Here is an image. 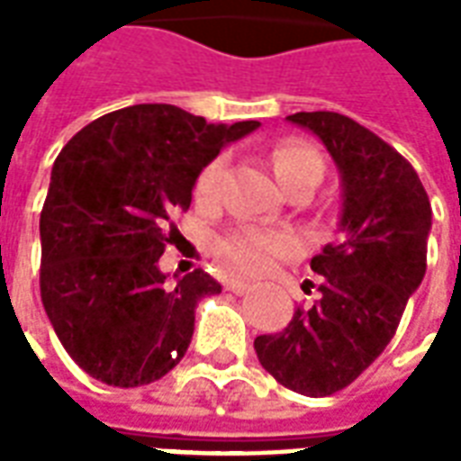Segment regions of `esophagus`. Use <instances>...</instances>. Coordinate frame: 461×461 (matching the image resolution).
<instances>
[{"instance_id": "obj_1", "label": "esophagus", "mask_w": 461, "mask_h": 461, "mask_svg": "<svg viewBox=\"0 0 461 461\" xmlns=\"http://www.w3.org/2000/svg\"><path fill=\"white\" fill-rule=\"evenodd\" d=\"M251 289V284H247V281L241 279H231L227 281V291H231V294H237V296H241V294H247V291Z\"/></svg>"}]
</instances>
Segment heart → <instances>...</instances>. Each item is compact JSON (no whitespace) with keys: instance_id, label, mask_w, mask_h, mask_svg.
Wrapping results in <instances>:
<instances>
[{"instance_id":"obj_1","label":"heart","mask_w":461,"mask_h":461,"mask_svg":"<svg viewBox=\"0 0 461 461\" xmlns=\"http://www.w3.org/2000/svg\"><path fill=\"white\" fill-rule=\"evenodd\" d=\"M271 165L279 182L286 187L291 182L313 177L321 180L323 175V158L316 148H311L301 140H281L271 150ZM227 160L214 158L204 165V170L197 177L194 192L200 200H214L220 192L221 175H224ZM299 249V240L284 230H267V227H241L220 240L221 261L231 269L247 271V274H259L274 267V261L289 257Z\"/></svg>"}]
</instances>
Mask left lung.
<instances>
[{
  "instance_id": "8db88e82",
  "label": "left lung",
  "mask_w": 461,
  "mask_h": 461,
  "mask_svg": "<svg viewBox=\"0 0 461 461\" xmlns=\"http://www.w3.org/2000/svg\"><path fill=\"white\" fill-rule=\"evenodd\" d=\"M286 121L313 132L339 167V240L311 259L321 299L296 309L281 333L257 336L254 350L284 387L326 397L350 385L395 336L425 279L432 207L415 167L353 118L316 111Z\"/></svg>"
}]
</instances>
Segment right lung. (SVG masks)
I'll use <instances>...</instances> for the list:
<instances>
[{"label": "right lung", "instance_id": "obj_1", "mask_svg": "<svg viewBox=\"0 0 461 461\" xmlns=\"http://www.w3.org/2000/svg\"><path fill=\"white\" fill-rule=\"evenodd\" d=\"M257 128L140 104L88 122L59 152L39 220L41 301L88 375L148 385L187 353L197 303L221 286L202 269L172 284L162 274L170 217L190 207L202 167Z\"/></svg>", "mask_w": 461, "mask_h": 461}]
</instances>
